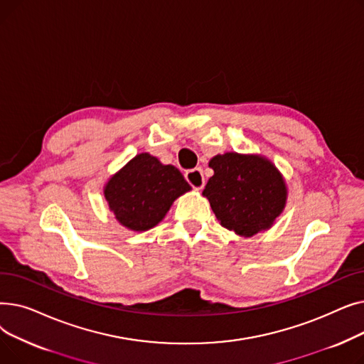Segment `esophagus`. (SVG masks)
Segmentation results:
<instances>
[{
  "label": "esophagus",
  "instance_id": "1",
  "mask_svg": "<svg viewBox=\"0 0 364 364\" xmlns=\"http://www.w3.org/2000/svg\"><path fill=\"white\" fill-rule=\"evenodd\" d=\"M184 177L188 181V184L192 186L193 188H196V190H200L205 186V178H203V174H202V171L199 168L187 171L186 174H184Z\"/></svg>",
  "mask_w": 364,
  "mask_h": 364
}]
</instances>
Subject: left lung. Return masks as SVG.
<instances>
[{
	"label": "left lung",
	"instance_id": "obj_1",
	"mask_svg": "<svg viewBox=\"0 0 364 364\" xmlns=\"http://www.w3.org/2000/svg\"><path fill=\"white\" fill-rule=\"evenodd\" d=\"M209 166L214 176L202 195L223 227L242 237L273 227L288 200V186L270 159L227 151L214 156Z\"/></svg>",
	"mask_w": 364,
	"mask_h": 364
}]
</instances>
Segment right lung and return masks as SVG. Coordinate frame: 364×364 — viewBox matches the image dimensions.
<instances>
[{"instance_id": "obj_1", "label": "right lung", "mask_w": 364, "mask_h": 364, "mask_svg": "<svg viewBox=\"0 0 364 364\" xmlns=\"http://www.w3.org/2000/svg\"><path fill=\"white\" fill-rule=\"evenodd\" d=\"M192 187L174 165H164L150 153H139L107 180L103 195L110 213L132 232L158 225L171 205Z\"/></svg>"}]
</instances>
